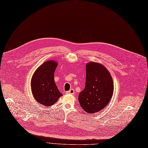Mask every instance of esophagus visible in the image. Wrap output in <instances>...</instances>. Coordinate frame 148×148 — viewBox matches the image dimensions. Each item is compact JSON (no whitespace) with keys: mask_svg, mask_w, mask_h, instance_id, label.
Masks as SVG:
<instances>
[{"mask_svg":"<svg viewBox=\"0 0 148 148\" xmlns=\"http://www.w3.org/2000/svg\"><path fill=\"white\" fill-rule=\"evenodd\" d=\"M66 94H70V95H74L75 94V90L73 89H70L69 91H66Z\"/></svg>","mask_w":148,"mask_h":148,"instance_id":"34e87169","label":"esophagus"}]
</instances>
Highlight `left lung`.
<instances>
[{"instance_id":"obj_1","label":"left lung","mask_w":148,"mask_h":148,"mask_svg":"<svg viewBox=\"0 0 148 148\" xmlns=\"http://www.w3.org/2000/svg\"><path fill=\"white\" fill-rule=\"evenodd\" d=\"M86 68V86L79 95L78 101L87 113H97L106 107L111 99L113 80L107 69L99 62H89Z\"/></svg>"}]
</instances>
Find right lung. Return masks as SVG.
<instances>
[{"label": "right lung", "mask_w": 148, "mask_h": 148, "mask_svg": "<svg viewBox=\"0 0 148 148\" xmlns=\"http://www.w3.org/2000/svg\"><path fill=\"white\" fill-rule=\"evenodd\" d=\"M58 66L55 60H49L40 66L34 73L31 81L32 95L37 102L46 107L55 104L62 96L54 81Z\"/></svg>", "instance_id": "right-lung-1"}]
</instances>
